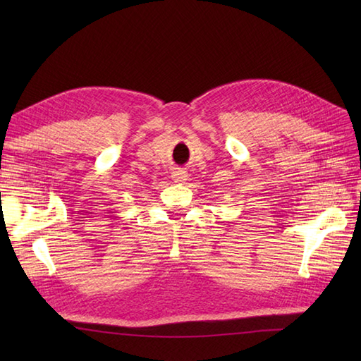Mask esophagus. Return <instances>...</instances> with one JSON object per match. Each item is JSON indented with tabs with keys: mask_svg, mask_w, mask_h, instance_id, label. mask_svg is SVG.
Masks as SVG:
<instances>
[{
	"mask_svg": "<svg viewBox=\"0 0 361 361\" xmlns=\"http://www.w3.org/2000/svg\"><path fill=\"white\" fill-rule=\"evenodd\" d=\"M172 180L173 183H178V185H183L188 180V172L183 171V169H175L172 172Z\"/></svg>",
	"mask_w": 361,
	"mask_h": 361,
	"instance_id": "esophagus-1",
	"label": "esophagus"
}]
</instances>
